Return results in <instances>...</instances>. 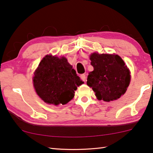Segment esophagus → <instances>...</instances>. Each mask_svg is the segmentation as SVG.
I'll return each instance as SVG.
<instances>
[{"label": "esophagus", "mask_w": 153, "mask_h": 153, "mask_svg": "<svg viewBox=\"0 0 153 153\" xmlns=\"http://www.w3.org/2000/svg\"><path fill=\"white\" fill-rule=\"evenodd\" d=\"M80 78L82 80V81L85 82L86 80V74H81L80 75Z\"/></svg>", "instance_id": "obj_1"}]
</instances>
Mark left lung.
I'll use <instances>...</instances> for the list:
<instances>
[{
    "mask_svg": "<svg viewBox=\"0 0 153 153\" xmlns=\"http://www.w3.org/2000/svg\"><path fill=\"white\" fill-rule=\"evenodd\" d=\"M90 59L94 70L89 73L86 83L98 99L109 102L120 98L130 82L129 69L122 59L117 55L94 53Z\"/></svg>",
    "mask_w": 153,
    "mask_h": 153,
    "instance_id": "1",
    "label": "left lung"
}]
</instances>
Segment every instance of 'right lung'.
<instances>
[{
    "label": "right lung",
    "mask_w": 153,
    "mask_h": 153,
    "mask_svg": "<svg viewBox=\"0 0 153 153\" xmlns=\"http://www.w3.org/2000/svg\"><path fill=\"white\" fill-rule=\"evenodd\" d=\"M33 82L38 95L45 102L55 105L70 101L77 86L84 83L66 58L52 55L40 61Z\"/></svg>",
    "instance_id": "obj_1"
}]
</instances>
